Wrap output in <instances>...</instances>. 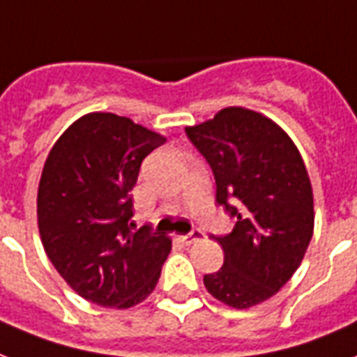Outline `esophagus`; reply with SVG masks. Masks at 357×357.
<instances>
[{
    "instance_id": "esophagus-1",
    "label": "esophagus",
    "mask_w": 357,
    "mask_h": 357,
    "mask_svg": "<svg viewBox=\"0 0 357 357\" xmlns=\"http://www.w3.org/2000/svg\"><path fill=\"white\" fill-rule=\"evenodd\" d=\"M206 238V234L202 230H195V232L187 234V236H179V241L183 245H192L195 241H200V239Z\"/></svg>"
}]
</instances>
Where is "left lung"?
I'll return each mask as SVG.
<instances>
[{"label": "left lung", "mask_w": 357, "mask_h": 357, "mask_svg": "<svg viewBox=\"0 0 357 357\" xmlns=\"http://www.w3.org/2000/svg\"><path fill=\"white\" fill-rule=\"evenodd\" d=\"M213 170L217 202L236 217L221 236L225 264L204 275L215 299L249 309L281 290L296 273L314 230V198L292 138L260 112L228 106L213 119L185 127Z\"/></svg>", "instance_id": "obj_1"}]
</instances>
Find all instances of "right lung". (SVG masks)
<instances>
[{"label":"right lung","instance_id":"right-lung-1","mask_svg":"<svg viewBox=\"0 0 357 357\" xmlns=\"http://www.w3.org/2000/svg\"><path fill=\"white\" fill-rule=\"evenodd\" d=\"M167 136L110 112H89L52 146L37 190V225L46 255L78 296L129 309L157 287L172 239L132 232L140 165Z\"/></svg>","mask_w":357,"mask_h":357}]
</instances>
